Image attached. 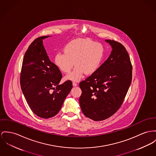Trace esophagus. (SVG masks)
Returning a JSON list of instances; mask_svg holds the SVG:
<instances>
[{"instance_id":"obj_1","label":"esophagus","mask_w":156,"mask_h":156,"mask_svg":"<svg viewBox=\"0 0 156 156\" xmlns=\"http://www.w3.org/2000/svg\"><path fill=\"white\" fill-rule=\"evenodd\" d=\"M73 86H77V84L76 83V82H73Z\"/></svg>"}]
</instances>
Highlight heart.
<instances>
[{
	"mask_svg": "<svg viewBox=\"0 0 156 156\" xmlns=\"http://www.w3.org/2000/svg\"><path fill=\"white\" fill-rule=\"evenodd\" d=\"M64 53L58 52L54 57V64L62 73L73 72L65 79L79 81L83 74L90 75L99 68L104 59L105 48L99 42L89 38H77L68 42L63 49Z\"/></svg>",
	"mask_w": 156,
	"mask_h": 156,
	"instance_id": "heart-1",
	"label": "heart"
}]
</instances>
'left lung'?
Returning a JSON list of instances; mask_svg holds the SVG:
<instances>
[{"label": "left lung", "instance_id": "left-lung-1", "mask_svg": "<svg viewBox=\"0 0 156 156\" xmlns=\"http://www.w3.org/2000/svg\"><path fill=\"white\" fill-rule=\"evenodd\" d=\"M112 47L108 59L79 86V103L86 117L100 121L119 109L132 80V65L128 52L119 42L106 40Z\"/></svg>", "mask_w": 156, "mask_h": 156}]
</instances>
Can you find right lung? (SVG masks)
<instances>
[{"instance_id": "1", "label": "right lung", "mask_w": 156, "mask_h": 156, "mask_svg": "<svg viewBox=\"0 0 156 156\" xmlns=\"http://www.w3.org/2000/svg\"><path fill=\"white\" fill-rule=\"evenodd\" d=\"M49 37H40L29 46L20 77L22 91L32 111L45 119L58 113L73 87L70 80L59 84L62 74L49 59L43 45L42 40Z\"/></svg>"}]
</instances>
